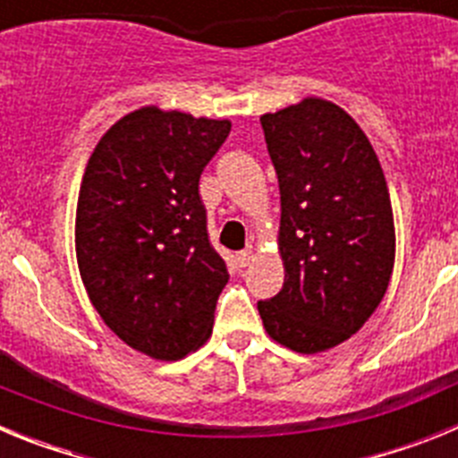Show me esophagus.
Wrapping results in <instances>:
<instances>
[{"label":"esophagus","mask_w":458,"mask_h":458,"mask_svg":"<svg viewBox=\"0 0 458 458\" xmlns=\"http://www.w3.org/2000/svg\"><path fill=\"white\" fill-rule=\"evenodd\" d=\"M238 266H241V268H245V266H250V261H252L254 259V252H252V248H248V250H242V252H238Z\"/></svg>","instance_id":"obj_1"}]
</instances>
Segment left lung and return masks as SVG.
I'll return each instance as SVG.
<instances>
[{"label": "left lung", "instance_id": "8db88e82", "mask_svg": "<svg viewBox=\"0 0 458 458\" xmlns=\"http://www.w3.org/2000/svg\"><path fill=\"white\" fill-rule=\"evenodd\" d=\"M279 181L284 286L259 302L270 339L295 353L335 349L365 326L394 268V216L371 141L330 100L261 116Z\"/></svg>", "mask_w": 458, "mask_h": 458}]
</instances>
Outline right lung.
Masks as SVG:
<instances>
[{"label":"right lung","mask_w":458,"mask_h":458,"mask_svg":"<svg viewBox=\"0 0 458 458\" xmlns=\"http://www.w3.org/2000/svg\"><path fill=\"white\" fill-rule=\"evenodd\" d=\"M229 131L147 105L100 137L84 169L80 277L105 326L153 360L185 358L213 333L229 273L210 248L199 176Z\"/></svg>","instance_id":"right-lung-1"}]
</instances>
